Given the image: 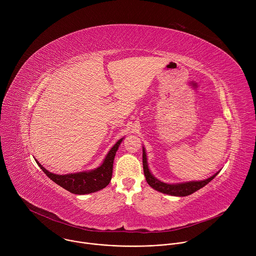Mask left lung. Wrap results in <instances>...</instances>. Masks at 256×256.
<instances>
[{"label":"left lung","instance_id":"obj_1","mask_svg":"<svg viewBox=\"0 0 256 256\" xmlns=\"http://www.w3.org/2000/svg\"><path fill=\"white\" fill-rule=\"evenodd\" d=\"M142 168H144V174L146 180H147L148 184L152 188L162 194H166L174 196H186L196 192V190H200L206 184H208V182L212 181L218 173L216 172L212 176L200 181H188V182H184V184H165V182H162L157 178H155L150 172V169L148 167V162H147V155H146L144 147H142Z\"/></svg>","mask_w":256,"mask_h":256}]
</instances>
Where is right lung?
<instances>
[{
  "label": "right lung",
  "mask_w": 256,
  "mask_h": 256,
  "mask_svg": "<svg viewBox=\"0 0 256 256\" xmlns=\"http://www.w3.org/2000/svg\"><path fill=\"white\" fill-rule=\"evenodd\" d=\"M124 138L118 140L116 142V144L106 155L105 159L103 160V163L94 170L66 174V175H58V174H54L48 171L36 159L35 161L38 164L40 169L54 182H56V184L66 190L68 192L75 194H92L106 188L109 184V182H110L112 177L114 160L120 144Z\"/></svg>",
  "instance_id": "1"
}]
</instances>
